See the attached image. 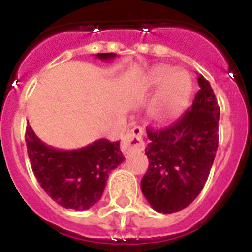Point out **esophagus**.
<instances>
[{
    "instance_id": "esophagus-1",
    "label": "esophagus",
    "mask_w": 252,
    "mask_h": 252,
    "mask_svg": "<svg viewBox=\"0 0 252 252\" xmlns=\"http://www.w3.org/2000/svg\"><path fill=\"white\" fill-rule=\"evenodd\" d=\"M145 148V144L142 141V129L141 128H133L123 137L122 140V152L124 154H129L132 152H141Z\"/></svg>"
}]
</instances>
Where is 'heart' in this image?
<instances>
[{
    "instance_id": "heart-1",
    "label": "heart",
    "mask_w": 252,
    "mask_h": 252,
    "mask_svg": "<svg viewBox=\"0 0 252 252\" xmlns=\"http://www.w3.org/2000/svg\"><path fill=\"white\" fill-rule=\"evenodd\" d=\"M158 88L150 103L149 114L158 123L175 120L187 106L192 93L191 77L183 69L156 66L142 81V90L152 91Z\"/></svg>"
}]
</instances>
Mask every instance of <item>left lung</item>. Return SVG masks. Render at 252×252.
<instances>
[{
    "mask_svg": "<svg viewBox=\"0 0 252 252\" xmlns=\"http://www.w3.org/2000/svg\"><path fill=\"white\" fill-rule=\"evenodd\" d=\"M189 110L162 130L148 129L149 167L141 191L154 211L174 213L187 208L207 182L219 148L220 107L201 74Z\"/></svg>",
    "mask_w": 252,
    "mask_h": 252,
    "instance_id": "left-lung-1",
    "label": "left lung"
}]
</instances>
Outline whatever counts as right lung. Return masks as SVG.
Masks as SVG:
<instances>
[{
  "instance_id": "add662e5",
  "label": "right lung",
  "mask_w": 252,
  "mask_h": 252,
  "mask_svg": "<svg viewBox=\"0 0 252 252\" xmlns=\"http://www.w3.org/2000/svg\"><path fill=\"white\" fill-rule=\"evenodd\" d=\"M116 53H98L96 59L112 60ZM27 153L32 171L45 193L61 207L86 211L102 197L107 179L123 161L120 142L106 138L74 150L45 145L31 126L26 128Z\"/></svg>"
}]
</instances>
